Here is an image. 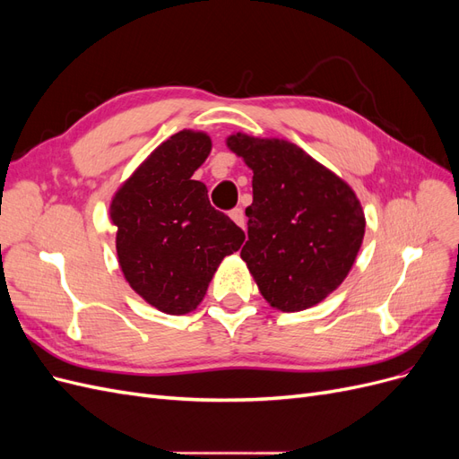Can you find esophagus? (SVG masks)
Returning a JSON list of instances; mask_svg holds the SVG:
<instances>
[{
    "label": "esophagus",
    "mask_w": 459,
    "mask_h": 459,
    "mask_svg": "<svg viewBox=\"0 0 459 459\" xmlns=\"http://www.w3.org/2000/svg\"><path fill=\"white\" fill-rule=\"evenodd\" d=\"M230 218H231L239 228H245V212H243V208H239V206L233 208V211L230 212Z\"/></svg>",
    "instance_id": "obj_1"
}]
</instances>
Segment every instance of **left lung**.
<instances>
[{
    "instance_id": "obj_1",
    "label": "left lung",
    "mask_w": 459,
    "mask_h": 459,
    "mask_svg": "<svg viewBox=\"0 0 459 459\" xmlns=\"http://www.w3.org/2000/svg\"><path fill=\"white\" fill-rule=\"evenodd\" d=\"M228 147L253 170L241 258L262 297L281 312L322 302L362 247L366 218L356 193L295 143L233 134Z\"/></svg>"
}]
</instances>
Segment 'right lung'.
Masks as SVG:
<instances>
[{
  "instance_id": "add662e5",
  "label": "right lung",
  "mask_w": 459,
  "mask_h": 459,
  "mask_svg": "<svg viewBox=\"0 0 459 459\" xmlns=\"http://www.w3.org/2000/svg\"><path fill=\"white\" fill-rule=\"evenodd\" d=\"M211 137L182 130L160 143L115 193L110 220L130 287L164 314L199 307L224 256L245 233L208 201L193 172L211 152Z\"/></svg>"
}]
</instances>
